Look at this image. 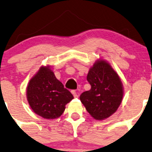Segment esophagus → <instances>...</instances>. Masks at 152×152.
Instances as JSON below:
<instances>
[{
    "label": "esophagus",
    "mask_w": 152,
    "mask_h": 152,
    "mask_svg": "<svg viewBox=\"0 0 152 152\" xmlns=\"http://www.w3.org/2000/svg\"><path fill=\"white\" fill-rule=\"evenodd\" d=\"M72 93H73V96H74L75 98L78 97V93H77V92L76 91V90H72Z\"/></svg>",
    "instance_id": "34e87169"
}]
</instances>
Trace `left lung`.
Wrapping results in <instances>:
<instances>
[{"instance_id": "8db88e82", "label": "left lung", "mask_w": 152, "mask_h": 152, "mask_svg": "<svg viewBox=\"0 0 152 152\" xmlns=\"http://www.w3.org/2000/svg\"><path fill=\"white\" fill-rule=\"evenodd\" d=\"M87 80L91 89L81 94L82 103L96 120L110 117L123 99V85L118 75L110 64L100 60L90 69Z\"/></svg>"}]
</instances>
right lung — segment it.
<instances>
[{
  "mask_svg": "<svg viewBox=\"0 0 152 152\" xmlns=\"http://www.w3.org/2000/svg\"><path fill=\"white\" fill-rule=\"evenodd\" d=\"M73 99L72 93L48 67H42L29 82L27 99L36 114L46 119L62 115L65 105Z\"/></svg>",
  "mask_w": 152,
  "mask_h": 152,
  "instance_id": "right-lung-1",
  "label": "right lung"
}]
</instances>
